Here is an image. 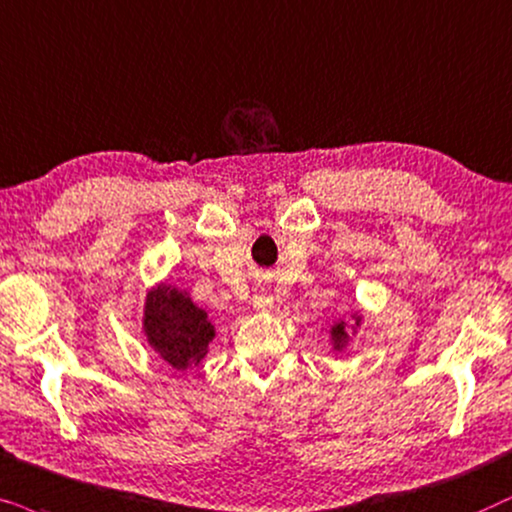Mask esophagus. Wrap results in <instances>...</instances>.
<instances>
[{
  "label": "esophagus",
  "instance_id": "obj_1",
  "mask_svg": "<svg viewBox=\"0 0 512 512\" xmlns=\"http://www.w3.org/2000/svg\"><path fill=\"white\" fill-rule=\"evenodd\" d=\"M252 304H255L257 311H269L274 306V297H271L267 288H260L255 292V297H252Z\"/></svg>",
  "mask_w": 512,
  "mask_h": 512
}]
</instances>
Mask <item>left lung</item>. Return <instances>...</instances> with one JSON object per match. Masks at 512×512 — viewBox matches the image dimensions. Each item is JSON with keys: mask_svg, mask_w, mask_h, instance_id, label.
I'll use <instances>...</instances> for the list:
<instances>
[{"mask_svg": "<svg viewBox=\"0 0 512 512\" xmlns=\"http://www.w3.org/2000/svg\"><path fill=\"white\" fill-rule=\"evenodd\" d=\"M332 339H335L337 346L344 344V339H346V323H344V320H339V323L332 327Z\"/></svg>", "mask_w": 512, "mask_h": 512, "instance_id": "obj_1", "label": "left lung"}]
</instances>
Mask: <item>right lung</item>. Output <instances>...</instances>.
<instances>
[{
  "mask_svg": "<svg viewBox=\"0 0 512 512\" xmlns=\"http://www.w3.org/2000/svg\"><path fill=\"white\" fill-rule=\"evenodd\" d=\"M145 335L159 356L175 370H187L206 356L215 330L208 313L170 285L147 295Z\"/></svg>",
  "mask_w": 512,
  "mask_h": 512,
  "instance_id": "obj_1",
  "label": "right lung"
}]
</instances>
